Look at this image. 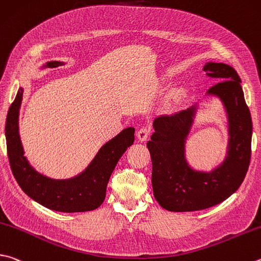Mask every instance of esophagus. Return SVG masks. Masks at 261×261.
I'll list each match as a JSON object with an SVG mask.
<instances>
[{"instance_id":"obj_1","label":"esophagus","mask_w":261,"mask_h":261,"mask_svg":"<svg viewBox=\"0 0 261 261\" xmlns=\"http://www.w3.org/2000/svg\"><path fill=\"white\" fill-rule=\"evenodd\" d=\"M150 134V129L149 127H141V129H139V131L137 132V137H138V140L141 141H146V139L148 138V136Z\"/></svg>"}]
</instances>
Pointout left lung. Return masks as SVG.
Listing matches in <instances>:
<instances>
[{
    "label": "left lung",
    "mask_w": 261,
    "mask_h": 261,
    "mask_svg": "<svg viewBox=\"0 0 261 261\" xmlns=\"http://www.w3.org/2000/svg\"><path fill=\"white\" fill-rule=\"evenodd\" d=\"M203 70L219 82L207 90L205 97L217 98L225 110L226 154L210 171L193 168L188 162L186 144L198 102L172 115L156 117L155 132L147 143L153 164L151 186L155 200L168 211H197L219 204L238 191L249 168L252 121L239 74L231 66L213 61L205 63Z\"/></svg>",
    "instance_id": "obj_1"
}]
</instances>
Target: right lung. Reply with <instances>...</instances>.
I'll return each mask as SVG.
<instances>
[{
  "label": "right lung",
  "instance_id": "add662e5",
  "mask_svg": "<svg viewBox=\"0 0 261 261\" xmlns=\"http://www.w3.org/2000/svg\"><path fill=\"white\" fill-rule=\"evenodd\" d=\"M64 61H49L45 67H58ZM23 89L19 88L9 108L6 122L8 156L17 182L28 196L41 205L59 212L92 211L102 204L106 188L118 160L135 141V127H126L103 144L82 172L67 179H55L37 171L25 156L19 135V110Z\"/></svg>",
  "mask_w": 261,
  "mask_h": 261
}]
</instances>
